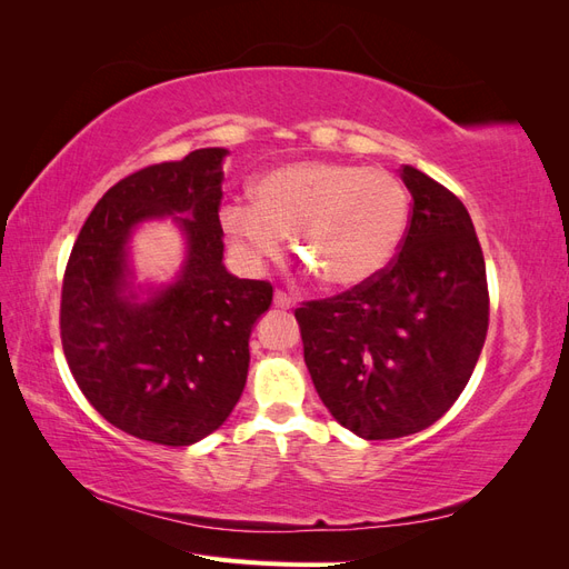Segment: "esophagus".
<instances>
[{
  "instance_id": "1",
  "label": "esophagus",
  "mask_w": 569,
  "mask_h": 569,
  "mask_svg": "<svg viewBox=\"0 0 569 569\" xmlns=\"http://www.w3.org/2000/svg\"><path fill=\"white\" fill-rule=\"evenodd\" d=\"M272 303H274V308H282V311H287V308H291L295 306V301H291V297L287 295V291H274V297H272Z\"/></svg>"
}]
</instances>
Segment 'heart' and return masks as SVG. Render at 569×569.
<instances>
[{
    "mask_svg": "<svg viewBox=\"0 0 569 569\" xmlns=\"http://www.w3.org/2000/svg\"><path fill=\"white\" fill-rule=\"evenodd\" d=\"M410 197L385 168L339 161H297L270 170L253 203L222 209V230L251 263L274 258L284 237L318 278L351 289L377 278L408 230Z\"/></svg>",
    "mask_w": 569,
    "mask_h": 569,
    "instance_id": "b5f03b06",
    "label": "heart"
}]
</instances>
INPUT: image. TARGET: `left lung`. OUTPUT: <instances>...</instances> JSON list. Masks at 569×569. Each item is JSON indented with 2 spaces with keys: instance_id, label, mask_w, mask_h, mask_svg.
Here are the masks:
<instances>
[{
  "instance_id": "8db88e82",
  "label": "left lung",
  "mask_w": 569,
  "mask_h": 569,
  "mask_svg": "<svg viewBox=\"0 0 569 569\" xmlns=\"http://www.w3.org/2000/svg\"><path fill=\"white\" fill-rule=\"evenodd\" d=\"M412 197L393 261L366 284L303 301V360L332 418L382 441L437 422L468 385L489 330L485 253L443 184L403 166Z\"/></svg>"
}]
</instances>
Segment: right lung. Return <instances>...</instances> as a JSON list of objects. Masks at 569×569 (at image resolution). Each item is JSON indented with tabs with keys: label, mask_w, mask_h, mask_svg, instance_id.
<instances>
[{
	"label": "right lung",
	"mask_w": 569,
	"mask_h": 569,
	"mask_svg": "<svg viewBox=\"0 0 569 569\" xmlns=\"http://www.w3.org/2000/svg\"><path fill=\"white\" fill-rule=\"evenodd\" d=\"M226 153L197 149L116 182L66 263L59 327L68 368L101 418L151 443L189 446L228 420L247 385L251 327L272 301L270 282L239 280L222 266ZM159 214L181 222L188 263L176 286L132 305L119 295L127 237Z\"/></svg>",
	"instance_id": "1"
}]
</instances>
